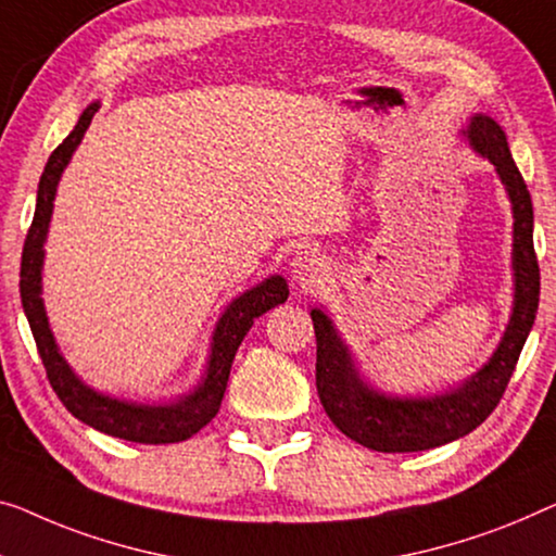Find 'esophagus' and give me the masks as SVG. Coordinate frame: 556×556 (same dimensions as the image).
I'll return each mask as SVG.
<instances>
[{
    "label": "esophagus",
    "mask_w": 556,
    "mask_h": 556,
    "mask_svg": "<svg viewBox=\"0 0 556 556\" xmlns=\"http://www.w3.org/2000/svg\"><path fill=\"white\" fill-rule=\"evenodd\" d=\"M289 267H292L294 281H296V285H302V287L319 285V281L325 279L327 271H329L325 256H319L317 252H312V250L296 252Z\"/></svg>",
    "instance_id": "obj_1"
}]
</instances>
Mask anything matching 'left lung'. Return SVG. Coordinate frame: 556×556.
<instances>
[{"instance_id":"left-lung-1","label":"left lung","mask_w":556,"mask_h":556,"mask_svg":"<svg viewBox=\"0 0 556 556\" xmlns=\"http://www.w3.org/2000/svg\"><path fill=\"white\" fill-rule=\"evenodd\" d=\"M462 137L494 164L511 204V271L515 300L509 325L475 375L439 394H387L364 379L329 314L312 306L317 334V392L339 432L375 452H425L475 432L500 404L540 306V264L534 254L532 197L511 160L507 135L490 114H475Z\"/></svg>"}]
</instances>
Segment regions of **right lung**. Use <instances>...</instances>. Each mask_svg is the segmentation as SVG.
I'll return each instance as SVG.
<instances>
[{"label":"right lung","mask_w":556,"mask_h":556,"mask_svg":"<svg viewBox=\"0 0 556 556\" xmlns=\"http://www.w3.org/2000/svg\"><path fill=\"white\" fill-rule=\"evenodd\" d=\"M97 110L99 102H92L85 112H81V117L74 124L70 137L54 149L45 172H41L35 219H31L27 242H24L22 252V306L29 319L31 334H35L49 384H52L56 396H60L64 407L70 409L74 417L85 421L89 427H94L97 432L127 439V442H185V439L210 425L214 414L219 412L222 396H225V389L229 382L231 362H235L239 344H242L247 331L252 329L256 317H262L264 312L275 309L277 304L287 302L289 287L285 277L271 275L227 304V309L222 312L217 327L212 331V344L210 354H206L204 375L192 392L181 394L179 400L135 402L89 387L85 379L70 367V362L64 359L60 344H56L54 339V331L49 329L45 300H41V269H45V244L49 235V222H52L56 187H60V179L66 164L72 160V154L77 152L81 139H85V131L89 129V124H92Z\"/></svg>","instance_id":"1"}]
</instances>
